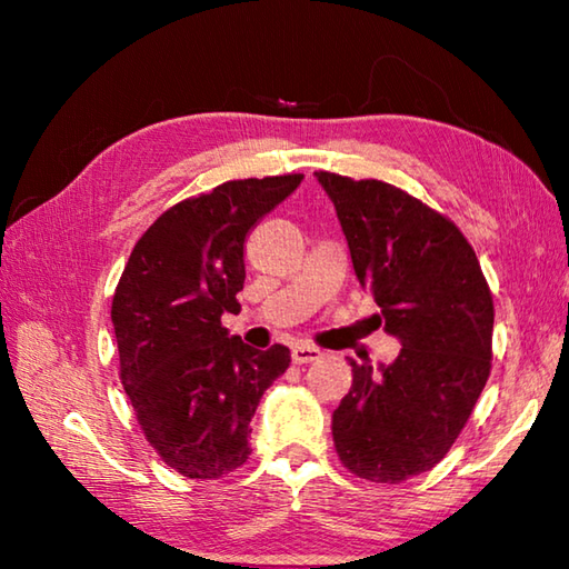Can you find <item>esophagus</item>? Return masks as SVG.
Masks as SVG:
<instances>
[{
	"mask_svg": "<svg viewBox=\"0 0 569 569\" xmlns=\"http://www.w3.org/2000/svg\"><path fill=\"white\" fill-rule=\"evenodd\" d=\"M291 356H293L296 363H311V361H319L321 356H323V351L319 349V346H313V343H296Z\"/></svg>",
	"mask_w": 569,
	"mask_h": 569,
	"instance_id": "34e87169",
	"label": "esophagus"
}]
</instances>
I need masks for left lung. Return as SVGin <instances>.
Segmentation results:
<instances>
[{"label": "left lung", "instance_id": "8db88e82", "mask_svg": "<svg viewBox=\"0 0 569 569\" xmlns=\"http://www.w3.org/2000/svg\"><path fill=\"white\" fill-rule=\"evenodd\" d=\"M349 240L353 271L397 336L393 363L351 361L333 411V445L351 475L399 485L455 445L492 369L495 303L461 230L381 180L319 170Z\"/></svg>", "mask_w": 569, "mask_h": 569}]
</instances>
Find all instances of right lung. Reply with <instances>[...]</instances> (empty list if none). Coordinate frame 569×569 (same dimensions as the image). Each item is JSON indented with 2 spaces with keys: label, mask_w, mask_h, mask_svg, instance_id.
Listing matches in <instances>:
<instances>
[{
  "label": "right lung",
  "mask_w": 569,
  "mask_h": 569,
  "mask_svg": "<svg viewBox=\"0 0 569 569\" xmlns=\"http://www.w3.org/2000/svg\"><path fill=\"white\" fill-rule=\"evenodd\" d=\"M301 172L228 180L168 208L134 243L112 296L120 379L150 447L190 479L246 465L250 419L291 363L281 343L250 349L220 316L238 313L243 246Z\"/></svg>",
  "instance_id": "right-lung-1"
}]
</instances>
